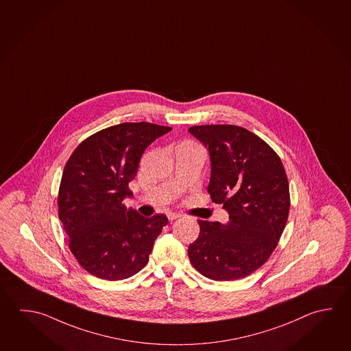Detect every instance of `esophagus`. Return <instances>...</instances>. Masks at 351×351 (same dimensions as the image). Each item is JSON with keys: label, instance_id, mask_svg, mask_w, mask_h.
I'll list each match as a JSON object with an SVG mask.
<instances>
[{"label": "esophagus", "instance_id": "esophagus-1", "mask_svg": "<svg viewBox=\"0 0 351 351\" xmlns=\"http://www.w3.org/2000/svg\"><path fill=\"white\" fill-rule=\"evenodd\" d=\"M168 219L171 220V221H173V220H176V219H178V217H182L180 214H178V213H168Z\"/></svg>", "mask_w": 351, "mask_h": 351}]
</instances>
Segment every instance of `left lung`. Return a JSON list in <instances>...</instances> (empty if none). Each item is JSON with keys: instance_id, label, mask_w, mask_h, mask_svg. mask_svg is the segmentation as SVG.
Here are the masks:
<instances>
[{"instance_id": "1", "label": "left lung", "mask_w": 351, "mask_h": 351, "mask_svg": "<svg viewBox=\"0 0 351 351\" xmlns=\"http://www.w3.org/2000/svg\"><path fill=\"white\" fill-rule=\"evenodd\" d=\"M188 131L208 148V191L229 213L226 223L198 220L200 234L188 256L210 280L243 278L267 261L287 223V174L277 153L246 128L202 125Z\"/></svg>"}]
</instances>
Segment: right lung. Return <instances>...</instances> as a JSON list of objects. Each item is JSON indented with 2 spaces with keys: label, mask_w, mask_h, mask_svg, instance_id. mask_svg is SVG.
<instances>
[{
  "label": "right lung",
  "mask_w": 351,
  "mask_h": 351,
  "mask_svg": "<svg viewBox=\"0 0 351 351\" xmlns=\"http://www.w3.org/2000/svg\"><path fill=\"white\" fill-rule=\"evenodd\" d=\"M172 128L123 122L83 141L64 168L58 194L59 219L69 249L90 274L125 280L148 262L166 215L142 217L128 209L134 180L147 147Z\"/></svg>",
  "instance_id": "1"
}]
</instances>
